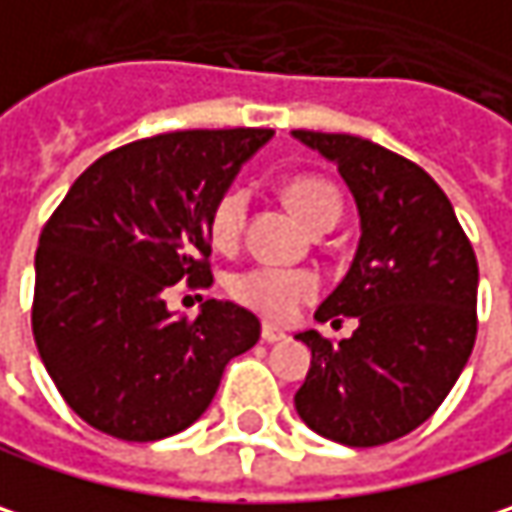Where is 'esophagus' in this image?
<instances>
[{"label": "esophagus", "instance_id": "obj_1", "mask_svg": "<svg viewBox=\"0 0 512 512\" xmlns=\"http://www.w3.org/2000/svg\"><path fill=\"white\" fill-rule=\"evenodd\" d=\"M288 335H285V329H279L276 323H265L262 326V341H268V344H279V341H285Z\"/></svg>", "mask_w": 512, "mask_h": 512}]
</instances>
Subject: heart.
Here are the masks:
<instances>
[{"label": "heart", "mask_w": 512, "mask_h": 512, "mask_svg": "<svg viewBox=\"0 0 512 512\" xmlns=\"http://www.w3.org/2000/svg\"><path fill=\"white\" fill-rule=\"evenodd\" d=\"M285 203L291 212L309 227L317 230L320 224H335L341 218V192L314 174L294 177L285 186ZM247 195L241 189H227L212 203L206 230L215 247H233L244 224ZM230 291L241 306L265 314L271 320H285L303 303L317 294V279L309 271H288V268H250L230 279Z\"/></svg>", "instance_id": "obj_1"}]
</instances>
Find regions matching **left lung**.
I'll use <instances>...</instances> for the list:
<instances>
[{
    "label": "left lung",
    "instance_id": "8db88e82",
    "mask_svg": "<svg viewBox=\"0 0 512 512\" xmlns=\"http://www.w3.org/2000/svg\"><path fill=\"white\" fill-rule=\"evenodd\" d=\"M349 186L361 238L347 276L314 311L355 317L332 344L300 332L311 367L294 396L300 420L326 440L367 449L411 434L463 373L478 332V262L455 209L420 165L349 133L294 130Z\"/></svg>",
    "mask_w": 512,
    "mask_h": 512
}]
</instances>
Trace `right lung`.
Masks as SVG:
<instances>
[{
    "label": "right lung",
    "instance_id": "right-lung-1",
    "mask_svg": "<svg viewBox=\"0 0 512 512\" xmlns=\"http://www.w3.org/2000/svg\"><path fill=\"white\" fill-rule=\"evenodd\" d=\"M274 130H177L104 154L40 233L31 329L66 405L92 428L151 443L209 408L230 358L262 323L230 300L195 320L165 306L212 285L206 218Z\"/></svg>",
    "mask_w": 512,
    "mask_h": 512
}]
</instances>
